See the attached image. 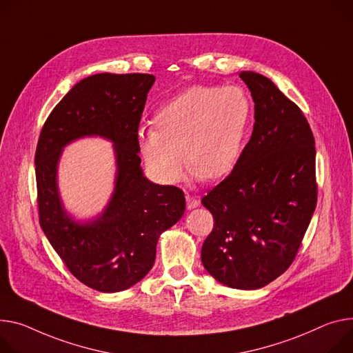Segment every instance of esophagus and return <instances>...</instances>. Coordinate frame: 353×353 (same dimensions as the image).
<instances>
[{"label": "esophagus", "instance_id": "1", "mask_svg": "<svg viewBox=\"0 0 353 353\" xmlns=\"http://www.w3.org/2000/svg\"><path fill=\"white\" fill-rule=\"evenodd\" d=\"M185 204H187V210H194L200 205V201L193 196L185 194Z\"/></svg>", "mask_w": 353, "mask_h": 353}]
</instances>
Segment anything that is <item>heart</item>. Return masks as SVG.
<instances>
[{
  "label": "heart",
  "mask_w": 353,
  "mask_h": 353,
  "mask_svg": "<svg viewBox=\"0 0 353 353\" xmlns=\"http://www.w3.org/2000/svg\"><path fill=\"white\" fill-rule=\"evenodd\" d=\"M249 112L239 87H190L156 111L154 128H141V156L149 172L166 184L181 179L184 157L191 173L216 180L236 162Z\"/></svg>",
  "instance_id": "heart-1"
}]
</instances>
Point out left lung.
Segmentation results:
<instances>
[{
  "label": "left lung",
  "mask_w": 353,
  "mask_h": 353,
  "mask_svg": "<svg viewBox=\"0 0 353 353\" xmlns=\"http://www.w3.org/2000/svg\"><path fill=\"white\" fill-rule=\"evenodd\" d=\"M253 132L231 174L203 197L214 228L201 262L219 283L261 288L290 266L316 205L315 142L301 110L268 77L242 72Z\"/></svg>",
  "instance_id": "obj_1"
}]
</instances>
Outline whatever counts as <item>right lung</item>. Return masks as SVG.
<instances>
[{"mask_svg": "<svg viewBox=\"0 0 353 353\" xmlns=\"http://www.w3.org/2000/svg\"><path fill=\"white\" fill-rule=\"evenodd\" d=\"M154 76L101 73L77 83L48 117L38 141L35 172L41 227L69 272L103 293L126 290L152 269L159 236L185 210L184 193L143 176L138 128ZM84 136L114 146L117 174L105 211L87 223L61 203L57 166L62 148Z\"/></svg>", "mask_w": 353, "mask_h": 353, "instance_id": "add662e5", "label": "right lung"}]
</instances>
